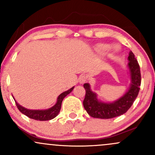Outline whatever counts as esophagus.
Returning a JSON list of instances; mask_svg holds the SVG:
<instances>
[{"mask_svg":"<svg viewBox=\"0 0 155 155\" xmlns=\"http://www.w3.org/2000/svg\"><path fill=\"white\" fill-rule=\"evenodd\" d=\"M87 79V76L86 74H81L79 77V82L80 84H84L86 82Z\"/></svg>","mask_w":155,"mask_h":155,"instance_id":"34e87169","label":"esophagus"}]
</instances>
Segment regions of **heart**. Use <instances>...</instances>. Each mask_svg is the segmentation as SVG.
Returning <instances> with one entry per match:
<instances>
[{
    "label": "heart",
    "instance_id": "heart-1",
    "mask_svg": "<svg viewBox=\"0 0 155 155\" xmlns=\"http://www.w3.org/2000/svg\"><path fill=\"white\" fill-rule=\"evenodd\" d=\"M108 49V44H99L98 46L97 47V50L99 51V52H105L107 49ZM112 49H113V51H117V48L116 46H114V47H113L112 48Z\"/></svg>",
    "mask_w": 155,
    "mask_h": 155
}]
</instances>
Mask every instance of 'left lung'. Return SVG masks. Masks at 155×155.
I'll list each match as a JSON object with an SVG mask.
<instances>
[{
	"instance_id": "8db88e82",
	"label": "left lung",
	"mask_w": 155,
	"mask_h": 155,
	"mask_svg": "<svg viewBox=\"0 0 155 155\" xmlns=\"http://www.w3.org/2000/svg\"><path fill=\"white\" fill-rule=\"evenodd\" d=\"M128 69L130 84L128 90L120 98L111 103L103 102L97 98V95L92 92L89 83L84 84L86 95L84 99L83 105L88 114L94 118L111 119L126 113L134 102L140 86V67L135 55L130 51L127 58Z\"/></svg>"
}]
</instances>
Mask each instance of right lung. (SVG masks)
<instances>
[{
  "label": "right lung",
  "instance_id": "add662e5",
  "mask_svg": "<svg viewBox=\"0 0 155 155\" xmlns=\"http://www.w3.org/2000/svg\"><path fill=\"white\" fill-rule=\"evenodd\" d=\"M74 87H73L71 89H69L67 91L63 92V93H61L60 95L58 97L57 99V102L52 107L47 108V109L44 110H33V109H28V108L23 107V106L19 105L17 101H15V97H13V98L15 99L16 105H17V108L19 110V111L22 112L23 114L26 115L27 117H28L29 118L33 119V120H39V121H47V120H50L54 119V117H56L59 114L60 111V108H61V104L63 102V100L65 96L68 95L69 93L72 92V90H74Z\"/></svg>",
  "mask_w": 155,
  "mask_h": 155
}]
</instances>
